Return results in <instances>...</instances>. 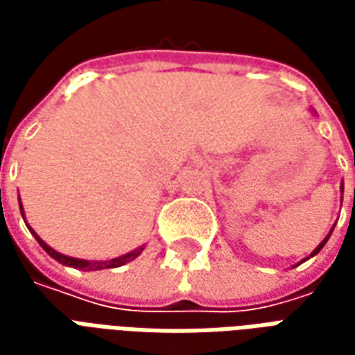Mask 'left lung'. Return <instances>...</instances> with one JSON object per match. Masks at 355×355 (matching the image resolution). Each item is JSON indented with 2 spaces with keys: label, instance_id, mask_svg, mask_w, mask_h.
<instances>
[{
  "label": "left lung",
  "instance_id": "obj_1",
  "mask_svg": "<svg viewBox=\"0 0 355 355\" xmlns=\"http://www.w3.org/2000/svg\"><path fill=\"white\" fill-rule=\"evenodd\" d=\"M340 192H343V186H340ZM331 234H333V230L329 232V234H327V238L323 239V241H321L320 245H318V247H315V249H313V251H312V254H310V257H313V254H318V253H320L321 249H323V245H325V243H327V239H329V238H331ZM310 257H306L304 261H308V259H310ZM304 261H302V262H304Z\"/></svg>",
  "mask_w": 355,
  "mask_h": 355
}]
</instances>
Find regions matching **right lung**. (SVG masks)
I'll use <instances>...</instances> for the list:
<instances>
[{
    "label": "right lung",
    "instance_id": "right-lung-1",
    "mask_svg": "<svg viewBox=\"0 0 355 355\" xmlns=\"http://www.w3.org/2000/svg\"><path fill=\"white\" fill-rule=\"evenodd\" d=\"M19 205H20V213H22V218H24V211H22V203H20V198H19ZM28 226V224H26ZM30 228V226H28ZM30 232L34 234V238L37 239V243L47 251V254L49 257H53L55 261L60 262V264H66V266H72V268H78V270H83V272H93V270H104V268H117V266H123V264H127V262L135 261L137 257H139L142 251H144V245L139 247V249H135V251H131V253L127 254H121V257H117V259H112V261H83V259H73V257H66V254L58 253V251H55L53 247H49L45 241H43L37 234H35L32 228H30Z\"/></svg>",
    "mask_w": 355,
    "mask_h": 355
}]
</instances>
